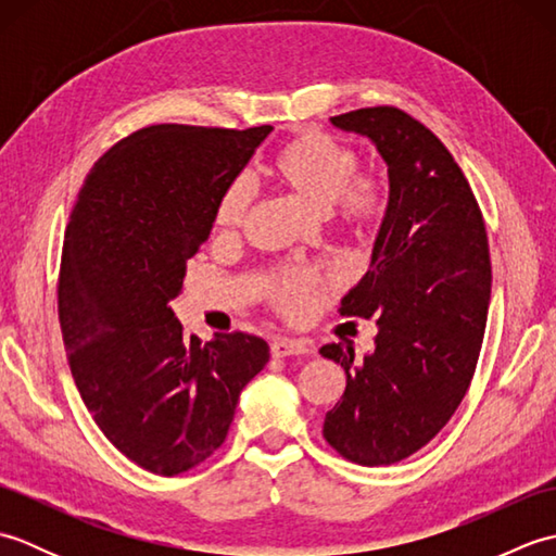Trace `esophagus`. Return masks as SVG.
Returning <instances> with one entry per match:
<instances>
[{
  "label": "esophagus",
  "instance_id": "34e87169",
  "mask_svg": "<svg viewBox=\"0 0 556 556\" xmlns=\"http://www.w3.org/2000/svg\"><path fill=\"white\" fill-rule=\"evenodd\" d=\"M311 351V346L305 341H296V339H275L269 344V353L271 358H289V356H305Z\"/></svg>",
  "mask_w": 556,
  "mask_h": 556
}]
</instances>
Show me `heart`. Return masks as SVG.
Returning <instances> with one entry per match:
<instances>
[{"label": "heart", "mask_w": 556, "mask_h": 556, "mask_svg": "<svg viewBox=\"0 0 556 556\" xmlns=\"http://www.w3.org/2000/svg\"><path fill=\"white\" fill-rule=\"evenodd\" d=\"M269 176L337 229L370 236L382 227L392 210V186L377 169H358V152L325 131H303L281 146L271 157ZM253 191L243 179L229 184L217 200L215 229L233 236L243 229L251 212ZM325 277L315 269H287L271 279L267 296L285 315H301Z\"/></svg>", "instance_id": "1"}]
</instances>
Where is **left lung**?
Listing matches in <instances>:
<instances>
[{
  "label": "left lung",
  "mask_w": 556,
  "mask_h": 556,
  "mask_svg": "<svg viewBox=\"0 0 556 556\" xmlns=\"http://www.w3.org/2000/svg\"><path fill=\"white\" fill-rule=\"evenodd\" d=\"M368 136L387 162L392 210L372 265L339 313L377 323L375 349H320L346 370L323 434L361 466L416 454L464 401L485 337L492 265L485 219L452 152L428 126L392 104L332 116Z\"/></svg>",
  "instance_id": "left-lung-1"
}]
</instances>
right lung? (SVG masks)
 I'll return each mask as SVG.
<instances>
[{
	"mask_svg": "<svg viewBox=\"0 0 556 556\" xmlns=\"http://www.w3.org/2000/svg\"><path fill=\"white\" fill-rule=\"evenodd\" d=\"M269 131L140 128L96 162L71 212L56 285L71 375L104 437L150 473L215 454L269 361L267 341L245 332L186 339L169 305L224 188Z\"/></svg>",
	"mask_w": 556,
	"mask_h": 556,
	"instance_id": "1",
	"label": "right lung"
}]
</instances>
